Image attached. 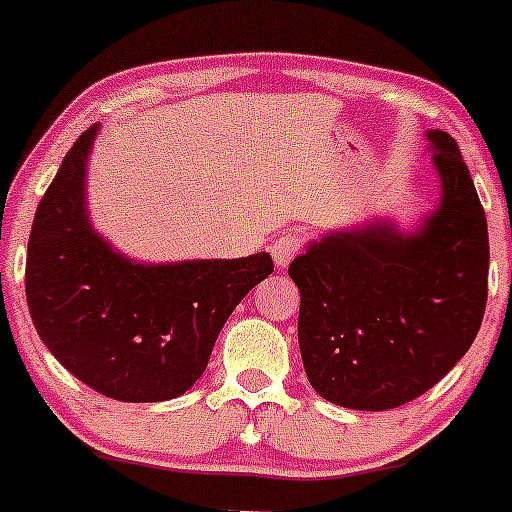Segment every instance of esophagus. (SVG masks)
<instances>
[{
	"label": "esophagus",
	"mask_w": 512,
	"mask_h": 512,
	"mask_svg": "<svg viewBox=\"0 0 512 512\" xmlns=\"http://www.w3.org/2000/svg\"><path fill=\"white\" fill-rule=\"evenodd\" d=\"M299 247H302V240H299L297 232H282V235H277L275 240H272L270 245V252H272V260H275V265L280 267V270H285L289 262L294 260V255L299 252Z\"/></svg>",
	"instance_id": "esophagus-1"
}]
</instances>
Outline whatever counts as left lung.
Masks as SVG:
<instances>
[{
	"instance_id": "8db88e82",
	"label": "left lung",
	"mask_w": 512,
	"mask_h": 512,
	"mask_svg": "<svg viewBox=\"0 0 512 512\" xmlns=\"http://www.w3.org/2000/svg\"><path fill=\"white\" fill-rule=\"evenodd\" d=\"M436 213L329 232L294 257L299 352L309 384L344 409L386 411L426 394L471 349L488 299V223L446 131H428Z\"/></svg>"
}]
</instances>
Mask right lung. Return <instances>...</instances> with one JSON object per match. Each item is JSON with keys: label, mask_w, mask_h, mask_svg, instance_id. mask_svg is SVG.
I'll list each match as a JSON object with an SVG mask.
<instances>
[{"label": "right lung", "mask_w": 512, "mask_h": 512, "mask_svg": "<svg viewBox=\"0 0 512 512\" xmlns=\"http://www.w3.org/2000/svg\"><path fill=\"white\" fill-rule=\"evenodd\" d=\"M96 133L98 123L76 138L36 208L24 282L29 314L76 379L108 399L156 404L203 376L232 309L275 265L267 252L143 265L113 250L86 210Z\"/></svg>", "instance_id": "obj_1"}]
</instances>
